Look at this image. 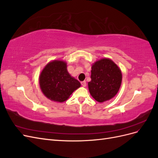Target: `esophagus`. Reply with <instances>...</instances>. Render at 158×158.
<instances>
[{
  "label": "esophagus",
  "instance_id": "obj_1",
  "mask_svg": "<svg viewBox=\"0 0 158 158\" xmlns=\"http://www.w3.org/2000/svg\"><path fill=\"white\" fill-rule=\"evenodd\" d=\"M81 84H82L83 87L86 86V82H85V81H82V82H81Z\"/></svg>",
  "mask_w": 158,
  "mask_h": 158
}]
</instances>
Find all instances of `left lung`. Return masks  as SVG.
Listing matches in <instances>:
<instances>
[{"label": "left lung", "instance_id": "8db88e82", "mask_svg": "<svg viewBox=\"0 0 158 158\" xmlns=\"http://www.w3.org/2000/svg\"><path fill=\"white\" fill-rule=\"evenodd\" d=\"M121 82V70L111 59H102L92 64L88 88L97 102L103 103L115 96Z\"/></svg>", "mask_w": 158, "mask_h": 158}]
</instances>
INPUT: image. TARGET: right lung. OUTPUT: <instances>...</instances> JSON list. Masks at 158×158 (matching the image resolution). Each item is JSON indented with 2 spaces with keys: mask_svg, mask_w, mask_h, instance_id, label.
I'll return each mask as SVG.
<instances>
[{
  "mask_svg": "<svg viewBox=\"0 0 158 158\" xmlns=\"http://www.w3.org/2000/svg\"><path fill=\"white\" fill-rule=\"evenodd\" d=\"M66 63L55 60L47 64L40 76V88L45 96L56 102H64L80 87L78 80L68 73Z\"/></svg>",
  "mask_w": 158,
  "mask_h": 158,
  "instance_id": "add662e5",
  "label": "right lung"
}]
</instances>
